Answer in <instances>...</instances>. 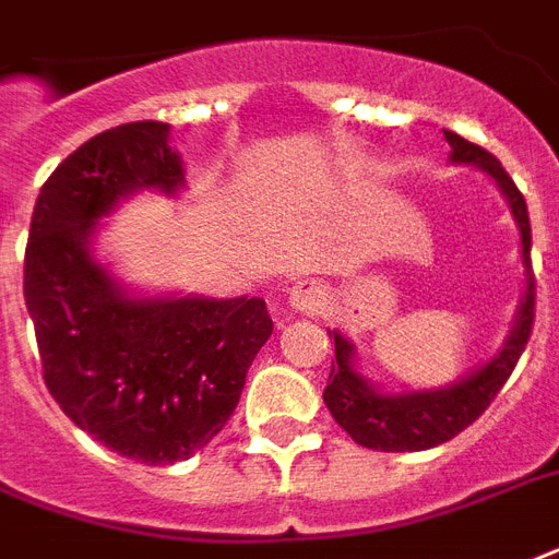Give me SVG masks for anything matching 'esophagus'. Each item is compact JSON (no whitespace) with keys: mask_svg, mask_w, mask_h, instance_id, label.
Instances as JSON below:
<instances>
[{"mask_svg":"<svg viewBox=\"0 0 559 559\" xmlns=\"http://www.w3.org/2000/svg\"><path fill=\"white\" fill-rule=\"evenodd\" d=\"M287 305L296 310V313H316L328 305V289L313 278H305L293 284L287 293Z\"/></svg>","mask_w":559,"mask_h":559,"instance_id":"esophagus-1","label":"esophagus"}]
</instances>
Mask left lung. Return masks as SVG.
<instances>
[{
    "label": "left lung",
    "mask_w": 559,
    "mask_h": 559,
    "mask_svg": "<svg viewBox=\"0 0 559 559\" xmlns=\"http://www.w3.org/2000/svg\"><path fill=\"white\" fill-rule=\"evenodd\" d=\"M450 142L452 165H473L493 179L496 188L508 200L511 217L520 228V258L525 266V293L513 316L511 333L493 357L464 373L461 380L441 389L417 391H385L371 382L357 366V345L340 331L333 336L336 362L331 366V380L324 389V406L331 408L333 420L368 450L380 452H417L450 441L461 429L476 420L490 400L499 394L511 371L520 362L528 345L531 324H534V275H531V223L525 197L513 186L502 162L481 151L478 144L461 139L459 133L443 130Z\"/></svg>",
    "instance_id": "8db88e82"
}]
</instances>
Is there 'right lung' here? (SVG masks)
I'll return each instance as SVG.
<instances>
[{"label": "right lung", "instance_id": "obj_1", "mask_svg": "<svg viewBox=\"0 0 559 559\" xmlns=\"http://www.w3.org/2000/svg\"><path fill=\"white\" fill-rule=\"evenodd\" d=\"M142 191H186L170 124L133 121L83 142L39 188L22 289L66 417L159 467L191 459L226 426L272 319L263 298L147 296L121 284L92 246L104 217Z\"/></svg>", "mask_w": 559, "mask_h": 559}]
</instances>
